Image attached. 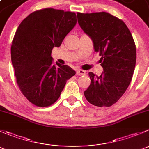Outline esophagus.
I'll return each mask as SVG.
<instances>
[{
  "instance_id": "esophagus-1",
  "label": "esophagus",
  "mask_w": 149,
  "mask_h": 149,
  "mask_svg": "<svg viewBox=\"0 0 149 149\" xmlns=\"http://www.w3.org/2000/svg\"><path fill=\"white\" fill-rule=\"evenodd\" d=\"M76 73H77L78 75H86V71L84 70H81V69H79V70H77V71H76Z\"/></svg>"
}]
</instances>
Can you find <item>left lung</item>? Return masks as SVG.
Masks as SVG:
<instances>
[{
  "instance_id": "1",
  "label": "left lung",
  "mask_w": 149,
  "mask_h": 149,
  "mask_svg": "<svg viewBox=\"0 0 149 149\" xmlns=\"http://www.w3.org/2000/svg\"><path fill=\"white\" fill-rule=\"evenodd\" d=\"M78 22L100 53L103 72L88 73L91 84L84 91L87 101L97 107H110L125 92L132 80L136 48L125 24L106 12L77 13Z\"/></svg>"
}]
</instances>
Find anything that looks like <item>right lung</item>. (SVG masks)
<instances>
[{"mask_svg": "<svg viewBox=\"0 0 149 149\" xmlns=\"http://www.w3.org/2000/svg\"><path fill=\"white\" fill-rule=\"evenodd\" d=\"M76 24L73 12L45 8L20 24L11 45V62L24 95L38 107L55 103L68 79L76 74L70 66L52 63V48L59 47Z\"/></svg>", "mask_w": 149, "mask_h": 149, "instance_id": "1", "label": "right lung"}]
</instances>
